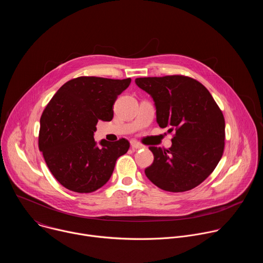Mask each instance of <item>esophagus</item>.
Listing matches in <instances>:
<instances>
[{
  "instance_id": "obj_1",
  "label": "esophagus",
  "mask_w": 263,
  "mask_h": 263,
  "mask_svg": "<svg viewBox=\"0 0 263 263\" xmlns=\"http://www.w3.org/2000/svg\"><path fill=\"white\" fill-rule=\"evenodd\" d=\"M130 143H131V146H132L133 148H142V147H143V145H142L140 142L136 141V140H131Z\"/></svg>"
}]
</instances>
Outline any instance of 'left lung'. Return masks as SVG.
I'll use <instances>...</instances> for the list:
<instances>
[{
	"instance_id": "left-lung-1",
	"label": "left lung",
	"mask_w": 263,
	"mask_h": 263,
	"mask_svg": "<svg viewBox=\"0 0 263 263\" xmlns=\"http://www.w3.org/2000/svg\"><path fill=\"white\" fill-rule=\"evenodd\" d=\"M153 98L160 128L175 130L167 149L149 146L153 163L144 170L159 189L182 193L201 184L216 167L224 147V119L208 89L199 81L174 74L135 79Z\"/></svg>"
}]
</instances>
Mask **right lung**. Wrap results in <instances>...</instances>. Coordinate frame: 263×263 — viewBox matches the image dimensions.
Instances as JSON below:
<instances>
[{
    "mask_svg": "<svg viewBox=\"0 0 263 263\" xmlns=\"http://www.w3.org/2000/svg\"><path fill=\"white\" fill-rule=\"evenodd\" d=\"M131 79L78 77L51 99L41 118L39 146L55 179L65 189L92 193L106 184L130 143L121 138L100 145L93 138L99 121L114 118V105Z\"/></svg>",
    "mask_w": 263,
    "mask_h": 263,
    "instance_id": "obj_1",
    "label": "right lung"
}]
</instances>
